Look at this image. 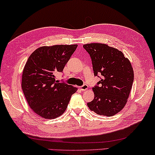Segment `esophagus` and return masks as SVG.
Wrapping results in <instances>:
<instances>
[{"label": "esophagus", "instance_id": "1", "mask_svg": "<svg viewBox=\"0 0 155 155\" xmlns=\"http://www.w3.org/2000/svg\"><path fill=\"white\" fill-rule=\"evenodd\" d=\"M79 88L82 90V91H85V90H87L88 89V86L87 85H83L79 87Z\"/></svg>", "mask_w": 155, "mask_h": 155}]
</instances>
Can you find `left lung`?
Listing matches in <instances>:
<instances>
[{"label": "left lung", "mask_w": 155, "mask_h": 155, "mask_svg": "<svg viewBox=\"0 0 155 155\" xmlns=\"http://www.w3.org/2000/svg\"><path fill=\"white\" fill-rule=\"evenodd\" d=\"M83 48L91 57L95 75L102 76L99 85L92 88L95 97L88 107L100 115L113 116L123 109L131 91L134 72L130 61L106 44L88 43Z\"/></svg>", "instance_id": "1"}]
</instances>
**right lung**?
Masks as SVG:
<instances>
[{
  "mask_svg": "<svg viewBox=\"0 0 155 155\" xmlns=\"http://www.w3.org/2000/svg\"><path fill=\"white\" fill-rule=\"evenodd\" d=\"M78 45L42 46L26 62L22 75V89L31 110L44 119H54L67 109L78 88L55 80Z\"/></svg>",
  "mask_w": 155,
  "mask_h": 155,
  "instance_id": "add662e5",
  "label": "right lung"
}]
</instances>
